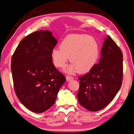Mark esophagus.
<instances>
[{"label": "esophagus", "mask_w": 134, "mask_h": 134, "mask_svg": "<svg viewBox=\"0 0 134 134\" xmlns=\"http://www.w3.org/2000/svg\"><path fill=\"white\" fill-rule=\"evenodd\" d=\"M66 79L67 81H70V80L73 79V77L72 76H67L66 77Z\"/></svg>", "instance_id": "34e87169"}]
</instances>
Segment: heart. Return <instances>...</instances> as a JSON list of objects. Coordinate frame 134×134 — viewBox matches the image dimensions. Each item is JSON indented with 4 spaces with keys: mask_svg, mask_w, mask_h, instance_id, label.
<instances>
[{
    "mask_svg": "<svg viewBox=\"0 0 134 134\" xmlns=\"http://www.w3.org/2000/svg\"><path fill=\"white\" fill-rule=\"evenodd\" d=\"M99 55L98 41L87 34L69 35L62 40L60 47H55L51 53L52 63L57 68H65L69 58L72 63L66 71L70 73L88 72L96 64Z\"/></svg>",
    "mask_w": 134,
    "mask_h": 134,
    "instance_id": "heart-1",
    "label": "heart"
}]
</instances>
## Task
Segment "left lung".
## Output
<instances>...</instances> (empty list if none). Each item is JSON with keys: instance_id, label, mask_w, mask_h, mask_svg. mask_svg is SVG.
<instances>
[{"instance_id": "8db88e82", "label": "left lung", "mask_w": 134, "mask_h": 134, "mask_svg": "<svg viewBox=\"0 0 134 134\" xmlns=\"http://www.w3.org/2000/svg\"><path fill=\"white\" fill-rule=\"evenodd\" d=\"M123 76L122 53L109 35L105 38L99 63L88 72L79 77L78 101L91 111L105 107L121 87Z\"/></svg>"}]
</instances>
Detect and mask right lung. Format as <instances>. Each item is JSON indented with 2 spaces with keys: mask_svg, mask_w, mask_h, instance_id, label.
I'll return each instance as SVG.
<instances>
[{
  "mask_svg": "<svg viewBox=\"0 0 134 134\" xmlns=\"http://www.w3.org/2000/svg\"><path fill=\"white\" fill-rule=\"evenodd\" d=\"M57 43L50 31H36L21 40L12 55L11 69L16 94L33 112L48 110L65 82V77L56 69L51 57Z\"/></svg>",
  "mask_w": 134,
  "mask_h": 134,
  "instance_id": "obj_1",
  "label": "right lung"
}]
</instances>
